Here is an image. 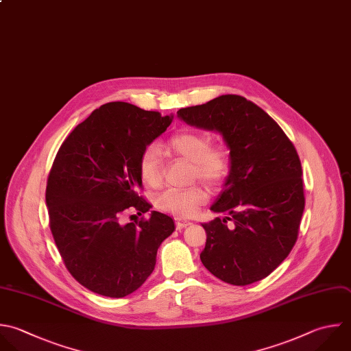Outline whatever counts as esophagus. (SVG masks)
Segmentation results:
<instances>
[{
    "label": "esophagus",
    "mask_w": 351,
    "mask_h": 351,
    "mask_svg": "<svg viewBox=\"0 0 351 351\" xmlns=\"http://www.w3.org/2000/svg\"><path fill=\"white\" fill-rule=\"evenodd\" d=\"M191 223H192V222H191V221H186V219H177V221H176V226H177L178 230H181V229L189 226Z\"/></svg>",
    "instance_id": "34e87169"
}]
</instances>
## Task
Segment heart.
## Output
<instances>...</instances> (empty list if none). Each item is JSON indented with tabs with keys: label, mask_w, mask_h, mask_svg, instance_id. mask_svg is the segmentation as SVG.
<instances>
[{
	"label": "heart",
	"mask_w": 351,
	"mask_h": 351,
	"mask_svg": "<svg viewBox=\"0 0 351 351\" xmlns=\"http://www.w3.org/2000/svg\"><path fill=\"white\" fill-rule=\"evenodd\" d=\"M167 149L192 163L191 176L200 178L210 186L221 185L230 171V155L223 145H211L210 136L197 132L174 134L166 144ZM140 176L151 186L160 185L163 180V159L158 147H147L138 162ZM208 193L203 185L186 189L169 188L156 197V206L180 218L192 217L207 202Z\"/></svg>",
	"instance_id": "b5f03b06"
}]
</instances>
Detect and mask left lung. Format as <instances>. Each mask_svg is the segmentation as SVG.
Segmentation results:
<instances>
[{
    "label": "left lung",
    "instance_id": "left-lung-1",
    "mask_svg": "<svg viewBox=\"0 0 351 351\" xmlns=\"http://www.w3.org/2000/svg\"><path fill=\"white\" fill-rule=\"evenodd\" d=\"M177 117L219 133L230 155L223 191L210 207L226 217L202 223L207 233L202 263L233 285L267 277L291 252L304 210L295 147L262 108L237 95L181 108Z\"/></svg>",
    "mask_w": 351,
    "mask_h": 351
}]
</instances>
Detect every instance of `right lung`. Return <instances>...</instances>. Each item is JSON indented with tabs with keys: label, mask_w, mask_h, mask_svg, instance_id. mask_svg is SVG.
<instances>
[{
	"label": "right lung",
	"mask_w": 351,
	"mask_h": 351,
	"mask_svg": "<svg viewBox=\"0 0 351 351\" xmlns=\"http://www.w3.org/2000/svg\"><path fill=\"white\" fill-rule=\"evenodd\" d=\"M162 117L114 101L95 110L62 144L47 185V207L58 250L73 277L103 296L123 298L151 276L158 248L174 232L171 217L125 222L151 204L137 195L143 151L170 126Z\"/></svg>",
	"instance_id": "add662e5"
}]
</instances>
